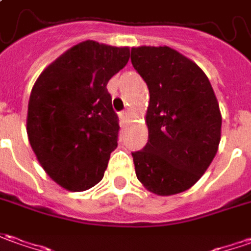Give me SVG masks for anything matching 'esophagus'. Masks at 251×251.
Returning <instances> with one entry per match:
<instances>
[{
  "label": "esophagus",
  "instance_id": "obj_1",
  "mask_svg": "<svg viewBox=\"0 0 251 251\" xmlns=\"http://www.w3.org/2000/svg\"><path fill=\"white\" fill-rule=\"evenodd\" d=\"M121 119H122L124 122H127V121H129V111H127V110L124 112H121Z\"/></svg>",
  "mask_w": 251,
  "mask_h": 251
}]
</instances>
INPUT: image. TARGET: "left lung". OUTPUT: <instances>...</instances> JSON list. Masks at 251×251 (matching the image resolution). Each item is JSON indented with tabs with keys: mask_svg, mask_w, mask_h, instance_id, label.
<instances>
[{
	"mask_svg": "<svg viewBox=\"0 0 251 251\" xmlns=\"http://www.w3.org/2000/svg\"><path fill=\"white\" fill-rule=\"evenodd\" d=\"M130 60L150 90L148 143L132 152L136 176L156 195L184 192L219 150L221 112L214 90L203 71L172 48H132Z\"/></svg>",
	"mask_w": 251,
	"mask_h": 251,
	"instance_id": "obj_1",
	"label": "left lung"
}]
</instances>
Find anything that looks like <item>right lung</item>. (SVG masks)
<instances>
[{
  "instance_id": "right-lung-1",
  "label": "right lung",
  "mask_w": 251,
  "mask_h": 251,
  "mask_svg": "<svg viewBox=\"0 0 251 251\" xmlns=\"http://www.w3.org/2000/svg\"><path fill=\"white\" fill-rule=\"evenodd\" d=\"M129 56V48L83 41L49 64L32 86L28 141L48 176L66 190H89L103 178L119 132L107 83Z\"/></svg>"
}]
</instances>
